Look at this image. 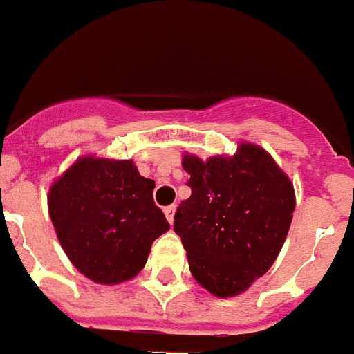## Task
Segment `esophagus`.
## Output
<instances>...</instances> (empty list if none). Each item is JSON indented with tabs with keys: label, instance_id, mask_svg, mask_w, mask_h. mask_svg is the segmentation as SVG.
I'll return each mask as SVG.
<instances>
[{
	"label": "esophagus",
	"instance_id": "obj_1",
	"mask_svg": "<svg viewBox=\"0 0 354 354\" xmlns=\"http://www.w3.org/2000/svg\"><path fill=\"white\" fill-rule=\"evenodd\" d=\"M163 212H165V216H167L169 223L174 222V212H176V205H169L163 209Z\"/></svg>",
	"mask_w": 354,
	"mask_h": 354
}]
</instances>
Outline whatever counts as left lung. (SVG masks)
<instances>
[{
  "mask_svg": "<svg viewBox=\"0 0 354 354\" xmlns=\"http://www.w3.org/2000/svg\"><path fill=\"white\" fill-rule=\"evenodd\" d=\"M191 196L174 214L194 280L220 298L263 277L286 242L295 211L289 178L263 149L242 143L232 158L185 154Z\"/></svg>",
  "mask_w": 354,
  "mask_h": 354,
  "instance_id": "obj_1",
  "label": "left lung"
}]
</instances>
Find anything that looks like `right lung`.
I'll return each instance as SVG.
<instances>
[{
  "label": "right lung",
  "mask_w": 354,
  "mask_h": 354,
  "mask_svg": "<svg viewBox=\"0 0 354 354\" xmlns=\"http://www.w3.org/2000/svg\"><path fill=\"white\" fill-rule=\"evenodd\" d=\"M154 182L132 160L82 158L48 192V212L63 251L97 283L136 277L169 222L152 198Z\"/></svg>",
  "instance_id": "1"
}]
</instances>
